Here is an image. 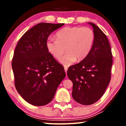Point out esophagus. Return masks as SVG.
Masks as SVG:
<instances>
[{"instance_id":"1","label":"esophagus","mask_w":126,"mask_h":126,"mask_svg":"<svg viewBox=\"0 0 126 126\" xmlns=\"http://www.w3.org/2000/svg\"><path fill=\"white\" fill-rule=\"evenodd\" d=\"M64 70H65V73H66V74L67 70H68V67H67V66H64ZM66 75H67V74H66Z\"/></svg>"}]
</instances>
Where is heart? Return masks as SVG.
I'll return each mask as SVG.
<instances>
[{"label": "heart", "instance_id": "1", "mask_svg": "<svg viewBox=\"0 0 126 126\" xmlns=\"http://www.w3.org/2000/svg\"><path fill=\"white\" fill-rule=\"evenodd\" d=\"M94 33L88 27H66L57 32L56 38H49L46 48L53 57L59 59L66 50V53L60 60L65 66L72 65L76 60L81 61L87 57L92 49Z\"/></svg>", "mask_w": 126, "mask_h": 126}]
</instances>
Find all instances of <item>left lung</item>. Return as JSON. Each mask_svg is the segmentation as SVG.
<instances>
[{
  "label": "left lung",
  "instance_id": "8db88e82",
  "mask_svg": "<svg viewBox=\"0 0 126 126\" xmlns=\"http://www.w3.org/2000/svg\"><path fill=\"white\" fill-rule=\"evenodd\" d=\"M94 33L92 48L87 57L70 66L67 71L73 82L72 97L82 105L96 102L104 94L111 80L112 54L107 36L94 23L89 22Z\"/></svg>",
  "mask_w": 126,
  "mask_h": 126
}]
</instances>
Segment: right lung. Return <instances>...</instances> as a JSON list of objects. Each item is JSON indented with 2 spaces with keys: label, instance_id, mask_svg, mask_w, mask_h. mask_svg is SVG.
I'll list each match as a JSON object with an SVG mask.
<instances>
[{
  "label": "right lung",
  "instance_id": "right-lung-1",
  "mask_svg": "<svg viewBox=\"0 0 126 126\" xmlns=\"http://www.w3.org/2000/svg\"><path fill=\"white\" fill-rule=\"evenodd\" d=\"M63 25L37 24L22 35L15 47L12 61L15 88L25 101L34 106L50 102L66 76L63 65L46 48L50 34Z\"/></svg>",
  "mask_w": 126,
  "mask_h": 126
}]
</instances>
